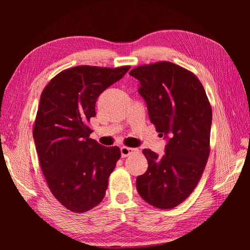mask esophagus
<instances>
[{
    "mask_svg": "<svg viewBox=\"0 0 250 250\" xmlns=\"http://www.w3.org/2000/svg\"><path fill=\"white\" fill-rule=\"evenodd\" d=\"M139 152V149L137 148H129V147H122L121 148V156L122 157H127L129 156L130 154L137 153Z\"/></svg>",
    "mask_w": 250,
    "mask_h": 250,
    "instance_id": "34e87169",
    "label": "esophagus"
}]
</instances>
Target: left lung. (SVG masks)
Instances as JSON below:
<instances>
[{
    "mask_svg": "<svg viewBox=\"0 0 250 250\" xmlns=\"http://www.w3.org/2000/svg\"><path fill=\"white\" fill-rule=\"evenodd\" d=\"M130 76L140 81L151 123L167 141L165 154L144 149L148 169L137 178L141 197L158 208H173L198 185L209 155L211 108L193 73L171 62L141 65Z\"/></svg>",
    "mask_w": 250,
    "mask_h": 250,
    "instance_id": "8db88e82",
    "label": "left lung"
}]
</instances>
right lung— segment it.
I'll return each mask as SVG.
<instances>
[{"instance_id": "obj_1", "label": "right lung", "mask_w": 250, "mask_h": 250, "mask_svg": "<svg viewBox=\"0 0 250 250\" xmlns=\"http://www.w3.org/2000/svg\"><path fill=\"white\" fill-rule=\"evenodd\" d=\"M130 66L80 65L59 73L43 89L33 128L41 167L54 197L75 213L98 206L121 157L119 147L89 138L96 102Z\"/></svg>"}]
</instances>
